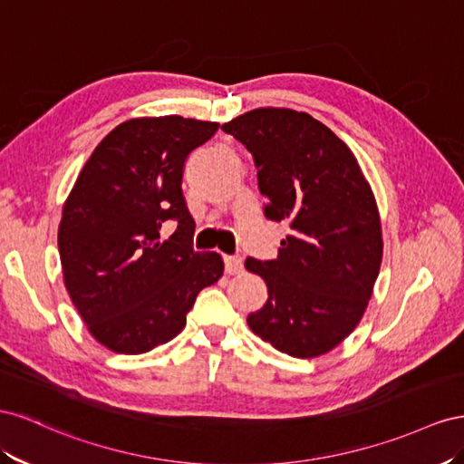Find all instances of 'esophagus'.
<instances>
[{
    "instance_id": "1",
    "label": "esophagus",
    "mask_w": 464,
    "mask_h": 464,
    "mask_svg": "<svg viewBox=\"0 0 464 464\" xmlns=\"http://www.w3.org/2000/svg\"><path fill=\"white\" fill-rule=\"evenodd\" d=\"M225 270L227 274H241L243 272V258L241 256H225Z\"/></svg>"
}]
</instances>
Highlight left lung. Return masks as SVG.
<instances>
[{"mask_svg":"<svg viewBox=\"0 0 464 464\" xmlns=\"http://www.w3.org/2000/svg\"><path fill=\"white\" fill-rule=\"evenodd\" d=\"M253 153L264 214L287 221L277 258H246L268 285L248 326L276 350L319 357L348 338L372 299L382 260L375 194L357 159L307 112L255 109L223 124Z\"/></svg>","mask_w":464,"mask_h":464,"instance_id":"1","label":"left lung"}]
</instances>
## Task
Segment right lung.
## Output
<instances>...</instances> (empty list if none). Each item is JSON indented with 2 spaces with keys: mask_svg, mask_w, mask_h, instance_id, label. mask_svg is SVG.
I'll return each instance as SVG.
<instances>
[{
  "mask_svg": "<svg viewBox=\"0 0 464 464\" xmlns=\"http://www.w3.org/2000/svg\"><path fill=\"white\" fill-rule=\"evenodd\" d=\"M218 122L177 114L116 126L79 173L62 208L63 284L89 334L116 353H145L187 324L196 295L223 276L218 253L190 246L196 223L182 167ZM178 221L169 242L165 220Z\"/></svg>",
  "mask_w": 464,
  "mask_h": 464,
  "instance_id": "obj_1",
  "label": "right lung"
}]
</instances>
